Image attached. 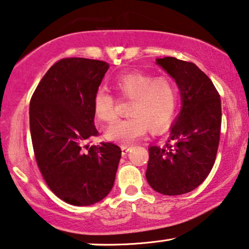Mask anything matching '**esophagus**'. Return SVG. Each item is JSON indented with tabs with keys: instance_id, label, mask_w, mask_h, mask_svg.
Listing matches in <instances>:
<instances>
[{
	"instance_id": "1",
	"label": "esophagus",
	"mask_w": 249,
	"mask_h": 249,
	"mask_svg": "<svg viewBox=\"0 0 249 249\" xmlns=\"http://www.w3.org/2000/svg\"><path fill=\"white\" fill-rule=\"evenodd\" d=\"M121 149H122V154L126 155L131 148L127 147V145H121Z\"/></svg>"
}]
</instances>
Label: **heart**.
Wrapping results in <instances>:
<instances>
[{"label":"heart","mask_w":249,"mask_h":249,"mask_svg":"<svg viewBox=\"0 0 249 249\" xmlns=\"http://www.w3.org/2000/svg\"><path fill=\"white\" fill-rule=\"evenodd\" d=\"M114 86L122 100H131L127 108L130 117L115 123L106 131L108 140L128 145L143 137L148 128L158 134L171 126L180 94L178 84L170 76L128 72L116 78ZM93 108L97 117L107 124L118 116L117 99L104 89L95 92Z\"/></svg>","instance_id":"1"}]
</instances>
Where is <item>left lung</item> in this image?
<instances>
[{"label":"left lung","mask_w":249,"mask_h":249,"mask_svg":"<svg viewBox=\"0 0 249 249\" xmlns=\"http://www.w3.org/2000/svg\"><path fill=\"white\" fill-rule=\"evenodd\" d=\"M156 61L177 82L182 110L168 143L149 148L145 178L155 191L178 196L200 185L213 168L220 143L221 99L210 77L192 62L173 57Z\"/></svg>","instance_id":"left-lung-1"}]
</instances>
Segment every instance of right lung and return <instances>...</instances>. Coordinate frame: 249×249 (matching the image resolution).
<instances>
[{
    "label": "right lung",
    "instance_id": "obj_1",
    "mask_svg": "<svg viewBox=\"0 0 249 249\" xmlns=\"http://www.w3.org/2000/svg\"><path fill=\"white\" fill-rule=\"evenodd\" d=\"M108 68L106 61L64 58L43 76L31 99L29 126L38 170L50 190L75 206L107 196L122 156L111 142L90 145L99 135L93 98Z\"/></svg>",
    "mask_w": 249,
    "mask_h": 249
}]
</instances>
